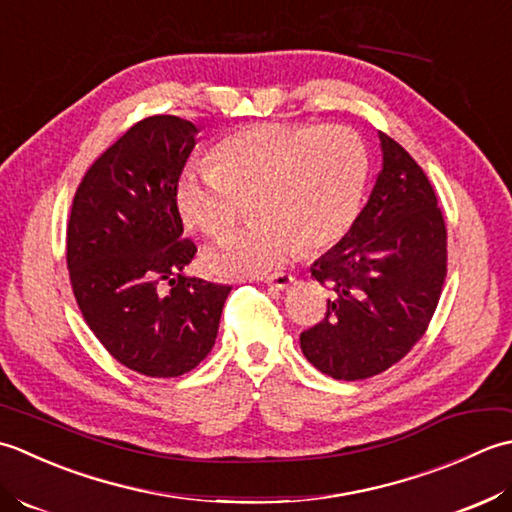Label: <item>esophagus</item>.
<instances>
[{"instance_id": "34e87169", "label": "esophagus", "mask_w": 512, "mask_h": 512, "mask_svg": "<svg viewBox=\"0 0 512 512\" xmlns=\"http://www.w3.org/2000/svg\"><path fill=\"white\" fill-rule=\"evenodd\" d=\"M263 283L271 289H287L296 283V278L291 274H285V271H278V274H271V276H265Z\"/></svg>"}]
</instances>
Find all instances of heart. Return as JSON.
I'll use <instances>...</instances> for the list:
<instances>
[{
  "label": "heart",
  "mask_w": 512,
  "mask_h": 512,
  "mask_svg": "<svg viewBox=\"0 0 512 512\" xmlns=\"http://www.w3.org/2000/svg\"><path fill=\"white\" fill-rule=\"evenodd\" d=\"M369 154L347 125L258 123L229 134L207 168H185L176 210L187 225L223 238L254 203V223L207 256L225 276H263L302 247H331L360 212Z\"/></svg>",
  "instance_id": "obj_1"
}]
</instances>
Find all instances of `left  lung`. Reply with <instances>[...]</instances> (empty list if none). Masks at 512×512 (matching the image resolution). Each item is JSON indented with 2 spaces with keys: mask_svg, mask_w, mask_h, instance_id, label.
<instances>
[{
  "mask_svg": "<svg viewBox=\"0 0 512 512\" xmlns=\"http://www.w3.org/2000/svg\"><path fill=\"white\" fill-rule=\"evenodd\" d=\"M369 203L342 241L311 265L331 291L300 349L336 380H367L398 364L429 329L446 278V223L429 176L389 134Z\"/></svg>",
  "mask_w": 512,
  "mask_h": 512,
  "instance_id": "obj_1",
  "label": "left lung"
}]
</instances>
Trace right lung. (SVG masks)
<instances>
[{
  "label": "right lung",
  "instance_id": "obj_1",
  "mask_svg": "<svg viewBox=\"0 0 512 512\" xmlns=\"http://www.w3.org/2000/svg\"><path fill=\"white\" fill-rule=\"evenodd\" d=\"M196 125L156 114L112 143L83 176L68 218L66 263L86 325L123 367L176 378L212 351L232 287L187 278L176 181Z\"/></svg>",
  "mask_w": 512,
  "mask_h": 512
}]
</instances>
